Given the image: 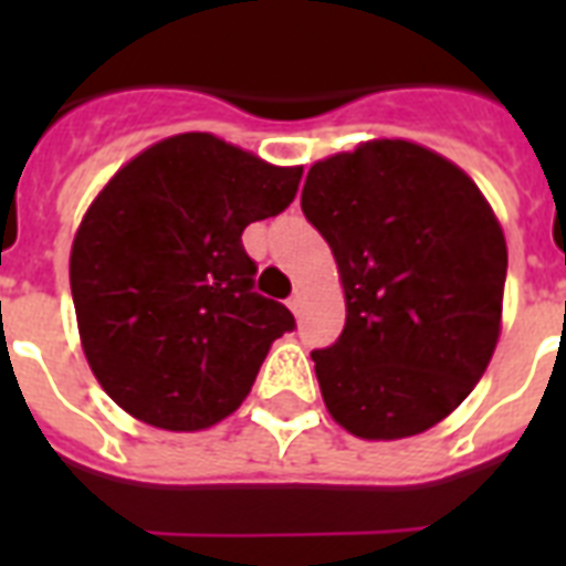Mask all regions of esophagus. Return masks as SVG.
Wrapping results in <instances>:
<instances>
[{
    "mask_svg": "<svg viewBox=\"0 0 566 566\" xmlns=\"http://www.w3.org/2000/svg\"><path fill=\"white\" fill-rule=\"evenodd\" d=\"M287 308H291L293 314H300V311H302V296H300V293H293L291 300H287Z\"/></svg>",
    "mask_w": 566,
    "mask_h": 566,
    "instance_id": "34e87169",
    "label": "esophagus"
}]
</instances>
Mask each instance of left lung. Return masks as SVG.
<instances>
[{
  "instance_id": "left-lung-1",
  "label": "left lung",
  "mask_w": 566,
  "mask_h": 566,
  "mask_svg": "<svg viewBox=\"0 0 566 566\" xmlns=\"http://www.w3.org/2000/svg\"><path fill=\"white\" fill-rule=\"evenodd\" d=\"M302 213L346 296L340 337L311 353L328 413L367 440L431 429L500 340L509 249L491 205L438 153L370 140L311 167Z\"/></svg>"
}]
</instances>
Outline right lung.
I'll return each mask as SVG.
<instances>
[{
	"label": "right lung",
	"instance_id": "add662e5",
	"mask_svg": "<svg viewBox=\"0 0 566 566\" xmlns=\"http://www.w3.org/2000/svg\"><path fill=\"white\" fill-rule=\"evenodd\" d=\"M302 167H273L220 137H167L87 208L70 255L84 355L105 394L170 431L229 417L275 337L296 328L255 293L249 222L282 213Z\"/></svg>",
	"mask_w": 566,
	"mask_h": 566
}]
</instances>
